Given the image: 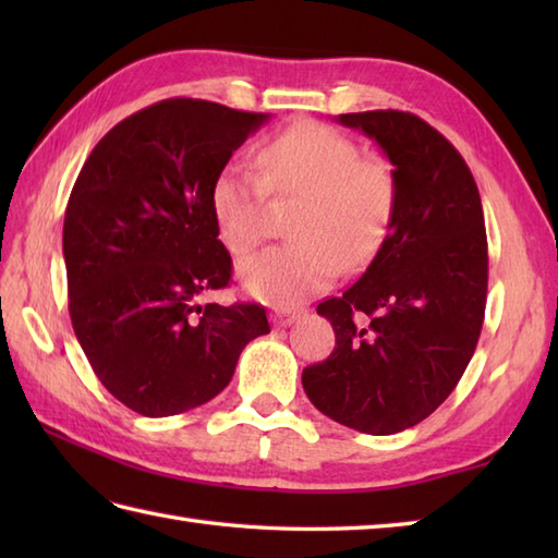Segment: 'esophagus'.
I'll return each instance as SVG.
<instances>
[{"mask_svg": "<svg viewBox=\"0 0 558 558\" xmlns=\"http://www.w3.org/2000/svg\"><path fill=\"white\" fill-rule=\"evenodd\" d=\"M300 318V312H290V310H276L272 312V324L276 326H292Z\"/></svg>", "mask_w": 558, "mask_h": 558, "instance_id": "1", "label": "esophagus"}]
</instances>
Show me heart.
I'll list each match as a JSON object with an SVG mask.
<instances>
[{"instance_id": "heart-1", "label": "heart", "mask_w": 558, "mask_h": 558, "mask_svg": "<svg viewBox=\"0 0 558 558\" xmlns=\"http://www.w3.org/2000/svg\"><path fill=\"white\" fill-rule=\"evenodd\" d=\"M258 172L225 165L210 182V210L220 240L244 256L266 232L268 194L302 196L292 216L298 242L244 258L236 276L258 300L300 304L336 280L340 268L360 270L381 248L398 204L390 165L362 156L360 146L322 122H300L258 153Z\"/></svg>"}]
</instances>
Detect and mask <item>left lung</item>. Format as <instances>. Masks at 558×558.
I'll use <instances>...</instances> for the list:
<instances>
[{"label": "left lung", "mask_w": 558, "mask_h": 558, "mask_svg": "<svg viewBox=\"0 0 558 558\" xmlns=\"http://www.w3.org/2000/svg\"><path fill=\"white\" fill-rule=\"evenodd\" d=\"M338 122L381 146L398 204L360 280L316 306L336 330V348L306 366L302 386L326 417L386 436L429 417L475 354L487 306V230L465 160L417 114L372 110Z\"/></svg>", "instance_id": "1"}]
</instances>
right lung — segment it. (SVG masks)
Instances as JSON below:
<instances>
[{
  "instance_id": "right-lung-1",
  "label": "right lung",
  "mask_w": 558,
  "mask_h": 558,
  "mask_svg": "<svg viewBox=\"0 0 558 558\" xmlns=\"http://www.w3.org/2000/svg\"><path fill=\"white\" fill-rule=\"evenodd\" d=\"M264 122L208 100H160L112 126L71 189V326L100 384L144 417L216 398L246 342L270 333L260 304L201 302L232 276L210 182Z\"/></svg>"
}]
</instances>
